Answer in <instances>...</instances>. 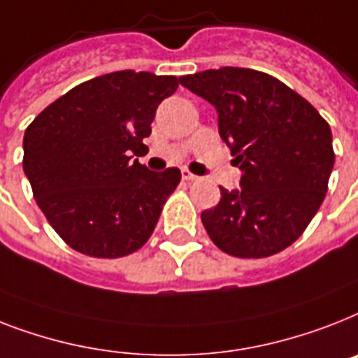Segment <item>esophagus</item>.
<instances>
[{
	"label": "esophagus",
	"instance_id": "esophagus-1",
	"mask_svg": "<svg viewBox=\"0 0 358 358\" xmlns=\"http://www.w3.org/2000/svg\"><path fill=\"white\" fill-rule=\"evenodd\" d=\"M182 180H185V182H194V180H199V176L193 173H189L187 169L182 171Z\"/></svg>",
	"mask_w": 358,
	"mask_h": 358
}]
</instances>
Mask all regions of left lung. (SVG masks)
<instances>
[{
  "mask_svg": "<svg viewBox=\"0 0 358 358\" xmlns=\"http://www.w3.org/2000/svg\"><path fill=\"white\" fill-rule=\"evenodd\" d=\"M219 113V134L243 171L241 189L220 187L202 211L215 245L235 257H268L309 226L335 165L333 136L318 110L272 75L248 68L180 77Z\"/></svg>",
  "mask_w": 358,
  "mask_h": 358,
  "instance_id": "1",
  "label": "left lung"
}]
</instances>
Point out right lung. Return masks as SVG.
Wrapping results in <instances>:
<instances>
[{"label":"right lung","mask_w":358,"mask_h":358,"mask_svg":"<svg viewBox=\"0 0 358 358\" xmlns=\"http://www.w3.org/2000/svg\"><path fill=\"white\" fill-rule=\"evenodd\" d=\"M176 88L173 75L113 71L69 90L27 127L23 171L38 208L73 250L115 259L149 241L182 174L152 173L132 154Z\"/></svg>","instance_id":"1"}]
</instances>
